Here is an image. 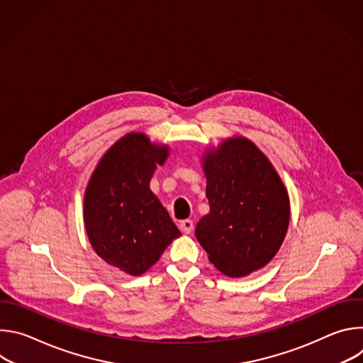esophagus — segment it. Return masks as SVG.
Returning a JSON list of instances; mask_svg holds the SVG:
<instances>
[{
	"label": "esophagus",
	"instance_id": "34e87169",
	"mask_svg": "<svg viewBox=\"0 0 363 363\" xmlns=\"http://www.w3.org/2000/svg\"><path fill=\"white\" fill-rule=\"evenodd\" d=\"M179 228L184 234H191L194 230V223L191 220H184L179 223Z\"/></svg>",
	"mask_w": 363,
	"mask_h": 363
}]
</instances>
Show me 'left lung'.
Wrapping results in <instances>:
<instances>
[{
    "label": "left lung",
    "instance_id": "obj_1",
    "mask_svg": "<svg viewBox=\"0 0 363 363\" xmlns=\"http://www.w3.org/2000/svg\"><path fill=\"white\" fill-rule=\"evenodd\" d=\"M210 213L195 235L225 276L242 277L270 263L290 223L287 189L266 155L234 136L203 153Z\"/></svg>",
    "mask_w": 363,
    "mask_h": 363
}]
</instances>
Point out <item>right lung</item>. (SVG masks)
Returning a JSON list of instances; mask_svg holds the SVG:
<instances>
[{"mask_svg":"<svg viewBox=\"0 0 363 363\" xmlns=\"http://www.w3.org/2000/svg\"><path fill=\"white\" fill-rule=\"evenodd\" d=\"M167 145L128 133L103 155L84 194V227L96 254L130 276H140L181 235L150 188Z\"/></svg>","mask_w":363,"mask_h":363,"instance_id":"1","label":"right lung"}]
</instances>
